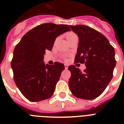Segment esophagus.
Here are the masks:
<instances>
[{"mask_svg": "<svg viewBox=\"0 0 124 124\" xmlns=\"http://www.w3.org/2000/svg\"><path fill=\"white\" fill-rule=\"evenodd\" d=\"M64 66H65V69H66V70H67V69H68V64H64Z\"/></svg>", "mask_w": 124, "mask_h": 124, "instance_id": "esophagus-1", "label": "esophagus"}]
</instances>
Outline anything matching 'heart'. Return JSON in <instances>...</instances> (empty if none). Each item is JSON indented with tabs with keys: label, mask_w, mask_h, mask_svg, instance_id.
<instances>
[{
	"label": "heart",
	"mask_w": 124,
	"mask_h": 124,
	"mask_svg": "<svg viewBox=\"0 0 124 124\" xmlns=\"http://www.w3.org/2000/svg\"><path fill=\"white\" fill-rule=\"evenodd\" d=\"M75 36H77V35H76L75 33H69L66 35V39H67V40L70 39L73 37H75Z\"/></svg>",
	"instance_id": "b5f03b06"
}]
</instances>
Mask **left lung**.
<instances>
[{
	"instance_id": "left-lung-1",
	"label": "left lung",
	"mask_w": 124,
	"mask_h": 124,
	"mask_svg": "<svg viewBox=\"0 0 124 124\" xmlns=\"http://www.w3.org/2000/svg\"><path fill=\"white\" fill-rule=\"evenodd\" d=\"M78 37L75 63H85L82 72L75 66L68 67L71 73L69 86L77 98L93 100L104 92L113 78L116 66L115 49L100 32L84 25L70 26Z\"/></svg>"
}]
</instances>
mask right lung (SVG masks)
<instances>
[{
    "label": "right lung",
    "instance_id": "add662e5",
    "mask_svg": "<svg viewBox=\"0 0 124 124\" xmlns=\"http://www.w3.org/2000/svg\"><path fill=\"white\" fill-rule=\"evenodd\" d=\"M70 31L66 24H41L26 33L15 47L11 63L15 82L30 101L39 102L53 94L65 67L59 62L45 64L44 56L46 50L52 49L56 37Z\"/></svg>",
    "mask_w": 124,
    "mask_h": 124
}]
</instances>
